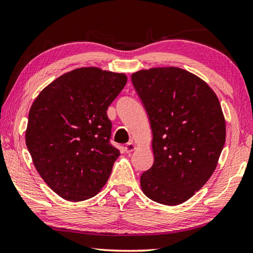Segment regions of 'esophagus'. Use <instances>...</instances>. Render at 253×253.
<instances>
[{"label":"esophagus","instance_id":"obj_1","mask_svg":"<svg viewBox=\"0 0 253 253\" xmlns=\"http://www.w3.org/2000/svg\"><path fill=\"white\" fill-rule=\"evenodd\" d=\"M135 144L134 143H132V142H128V143H126V146H125V150H126V152H127V153H130V152H132V151H134L135 150Z\"/></svg>","mask_w":253,"mask_h":253}]
</instances>
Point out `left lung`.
<instances>
[{"instance_id":"8db88e82","label":"left lung","mask_w":253,"mask_h":253,"mask_svg":"<svg viewBox=\"0 0 253 253\" xmlns=\"http://www.w3.org/2000/svg\"><path fill=\"white\" fill-rule=\"evenodd\" d=\"M132 83L149 114L154 163L141 188L156 203L175 206L211 178L226 141V121L213 90L177 67L142 69Z\"/></svg>"}]
</instances>
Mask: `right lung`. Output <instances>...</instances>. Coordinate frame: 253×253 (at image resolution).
<instances>
[{
    "instance_id": "add662e5",
    "label": "right lung",
    "mask_w": 253,
    "mask_h": 253,
    "mask_svg": "<svg viewBox=\"0 0 253 253\" xmlns=\"http://www.w3.org/2000/svg\"><path fill=\"white\" fill-rule=\"evenodd\" d=\"M127 82L126 74L97 67L61 75L33 102L25 141L45 183L69 202L101 190L120 151L110 144L108 107Z\"/></svg>"
}]
</instances>
